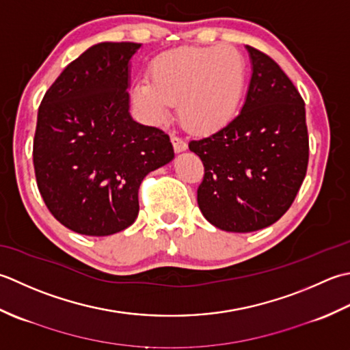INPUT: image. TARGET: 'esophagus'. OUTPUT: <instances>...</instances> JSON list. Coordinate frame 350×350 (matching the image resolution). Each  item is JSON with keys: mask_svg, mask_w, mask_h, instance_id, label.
<instances>
[{"mask_svg": "<svg viewBox=\"0 0 350 350\" xmlns=\"http://www.w3.org/2000/svg\"><path fill=\"white\" fill-rule=\"evenodd\" d=\"M170 142H172L175 152H183L187 149V144H185L181 137H178V135H172V137H170Z\"/></svg>", "mask_w": 350, "mask_h": 350, "instance_id": "obj_1", "label": "esophagus"}]
</instances>
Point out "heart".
I'll use <instances>...</instances> for the list:
<instances>
[{
    "label": "heart",
    "mask_w": 350,
    "mask_h": 350,
    "mask_svg": "<svg viewBox=\"0 0 350 350\" xmlns=\"http://www.w3.org/2000/svg\"><path fill=\"white\" fill-rule=\"evenodd\" d=\"M151 81L133 85V103L149 122L165 120L172 104L187 130L215 133L237 116L247 84V60L232 46H187L163 53L149 66Z\"/></svg>",
    "instance_id": "b5f03b06"
}]
</instances>
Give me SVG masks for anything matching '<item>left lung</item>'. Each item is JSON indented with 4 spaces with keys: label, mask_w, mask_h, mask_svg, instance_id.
Masks as SVG:
<instances>
[{
    "label": "left lung",
    "mask_w": 350,
    "mask_h": 350,
    "mask_svg": "<svg viewBox=\"0 0 350 350\" xmlns=\"http://www.w3.org/2000/svg\"><path fill=\"white\" fill-rule=\"evenodd\" d=\"M252 77L237 118L189 149L204 165L198 205L219 230L252 232L290 208L308 166L305 103L275 60L246 46Z\"/></svg>",
    "instance_id": "1"
}]
</instances>
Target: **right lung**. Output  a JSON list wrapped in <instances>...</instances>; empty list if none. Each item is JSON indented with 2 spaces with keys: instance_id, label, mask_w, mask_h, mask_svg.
Instances as JSON below:
<instances>
[{
  "instance_id": "1",
  "label": "right lung",
  "mask_w": 350,
  "mask_h": 350,
  "mask_svg": "<svg viewBox=\"0 0 350 350\" xmlns=\"http://www.w3.org/2000/svg\"><path fill=\"white\" fill-rule=\"evenodd\" d=\"M133 42H103L70 62L42 99L36 181L70 231L111 235L134 224L144 178L174 159L169 135L130 115Z\"/></svg>"
}]
</instances>
